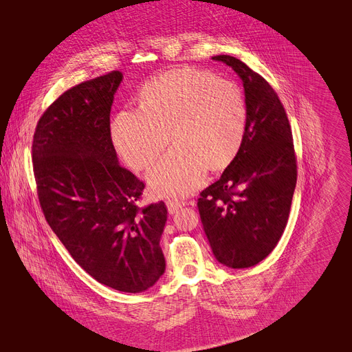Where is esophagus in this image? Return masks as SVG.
I'll list each match as a JSON object with an SVG mask.
<instances>
[{
  "label": "esophagus",
  "instance_id": "esophagus-1",
  "mask_svg": "<svg viewBox=\"0 0 352 352\" xmlns=\"http://www.w3.org/2000/svg\"><path fill=\"white\" fill-rule=\"evenodd\" d=\"M184 206H186V202H184V201H179V199H166V208H168L170 214L178 212V210L182 208Z\"/></svg>",
  "mask_w": 352,
  "mask_h": 352
}]
</instances>
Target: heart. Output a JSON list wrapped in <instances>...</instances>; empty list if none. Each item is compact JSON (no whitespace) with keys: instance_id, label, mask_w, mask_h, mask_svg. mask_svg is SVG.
Instances as JSON below:
<instances>
[{"instance_id":"1","label":"heart","mask_w":352,"mask_h":352,"mask_svg":"<svg viewBox=\"0 0 352 352\" xmlns=\"http://www.w3.org/2000/svg\"><path fill=\"white\" fill-rule=\"evenodd\" d=\"M247 120L238 84L184 67L142 87L140 108L116 117L113 138L124 161L141 171L158 160L170 134L173 150L148 174V182L160 195L179 197L194 192L207 170L223 171L235 160Z\"/></svg>"}]
</instances>
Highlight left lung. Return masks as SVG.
I'll return each mask as SVG.
<instances>
[{
	"mask_svg": "<svg viewBox=\"0 0 352 352\" xmlns=\"http://www.w3.org/2000/svg\"><path fill=\"white\" fill-rule=\"evenodd\" d=\"M243 80L248 109L245 137L218 181L199 194L197 207L217 260L248 268L276 247L287 227L297 184L291 125L274 88L231 55H215Z\"/></svg>",
	"mask_w": 352,
	"mask_h": 352,
	"instance_id": "left-lung-1",
	"label": "left lung"
}]
</instances>
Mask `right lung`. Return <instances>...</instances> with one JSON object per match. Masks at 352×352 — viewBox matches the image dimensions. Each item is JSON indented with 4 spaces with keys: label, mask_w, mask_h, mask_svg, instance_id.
Here are the masks:
<instances>
[{
    "label": "right lung",
    "mask_w": 352,
    "mask_h": 352,
    "mask_svg": "<svg viewBox=\"0 0 352 352\" xmlns=\"http://www.w3.org/2000/svg\"><path fill=\"white\" fill-rule=\"evenodd\" d=\"M120 71L67 89L36 122L32 166L48 226L84 271L122 292L165 271L162 201L138 207L145 184L118 164L109 113Z\"/></svg>",
    "instance_id": "obj_1"
}]
</instances>
